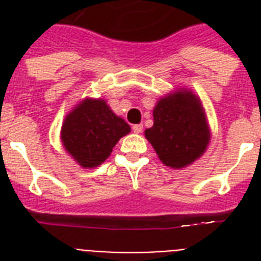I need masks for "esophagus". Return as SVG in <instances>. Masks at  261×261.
<instances>
[{
    "instance_id": "1",
    "label": "esophagus",
    "mask_w": 261,
    "mask_h": 261,
    "mask_svg": "<svg viewBox=\"0 0 261 261\" xmlns=\"http://www.w3.org/2000/svg\"><path fill=\"white\" fill-rule=\"evenodd\" d=\"M142 130H143L142 124H134V126H133V131H134L135 134H139V133H142Z\"/></svg>"
}]
</instances>
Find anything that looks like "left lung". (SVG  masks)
Wrapping results in <instances>:
<instances>
[{"label": "left lung", "instance_id": "1", "mask_svg": "<svg viewBox=\"0 0 261 261\" xmlns=\"http://www.w3.org/2000/svg\"><path fill=\"white\" fill-rule=\"evenodd\" d=\"M153 119L145 137L167 167L184 168L206 151L210 128L202 102L191 90L178 89L160 98Z\"/></svg>", "mask_w": 261, "mask_h": 261}]
</instances>
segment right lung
<instances>
[{
	"label": "right lung",
	"instance_id": "obj_1",
	"mask_svg": "<svg viewBox=\"0 0 261 261\" xmlns=\"http://www.w3.org/2000/svg\"><path fill=\"white\" fill-rule=\"evenodd\" d=\"M130 126L107 106L102 98H85L63 120L61 141L66 151L83 168L102 164Z\"/></svg>",
	"mask_w": 261,
	"mask_h": 261
}]
</instances>
